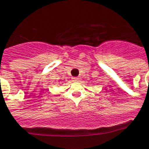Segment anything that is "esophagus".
Wrapping results in <instances>:
<instances>
[{
    "mask_svg": "<svg viewBox=\"0 0 149 149\" xmlns=\"http://www.w3.org/2000/svg\"><path fill=\"white\" fill-rule=\"evenodd\" d=\"M78 80H80V77H72V81H77Z\"/></svg>",
    "mask_w": 149,
    "mask_h": 149,
    "instance_id": "34e87169",
    "label": "esophagus"
}]
</instances>
